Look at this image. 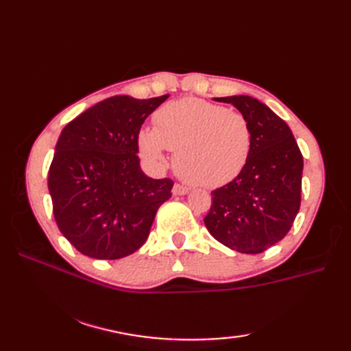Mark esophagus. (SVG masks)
<instances>
[{
    "label": "esophagus",
    "instance_id": "esophagus-1",
    "mask_svg": "<svg viewBox=\"0 0 351 351\" xmlns=\"http://www.w3.org/2000/svg\"><path fill=\"white\" fill-rule=\"evenodd\" d=\"M189 191H190L189 187H184V185H181V184H175L173 189H171V193H173L175 196H184V195H187Z\"/></svg>",
    "mask_w": 351,
    "mask_h": 351
}]
</instances>
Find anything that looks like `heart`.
<instances>
[{
	"mask_svg": "<svg viewBox=\"0 0 351 351\" xmlns=\"http://www.w3.org/2000/svg\"><path fill=\"white\" fill-rule=\"evenodd\" d=\"M154 122L155 128L138 134L140 152L154 162L164 161V149L175 152V171L191 185L221 187L240 175L249 161L253 132L240 111L184 98L164 104Z\"/></svg>",
	"mask_w": 351,
	"mask_h": 351,
	"instance_id": "1",
	"label": "heart"
}]
</instances>
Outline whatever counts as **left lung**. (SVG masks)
<instances>
[{"label":"left lung","mask_w":351,"mask_h":351,"mask_svg":"<svg viewBox=\"0 0 351 351\" xmlns=\"http://www.w3.org/2000/svg\"><path fill=\"white\" fill-rule=\"evenodd\" d=\"M249 119V161L229 184L211 191L204 219L219 243L240 253H261L288 234L300 210L303 156L289 126L252 96L215 98Z\"/></svg>","instance_id":"obj_1"}]
</instances>
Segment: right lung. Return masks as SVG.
I'll return each mask as SVG.
<instances>
[{
    "mask_svg": "<svg viewBox=\"0 0 351 351\" xmlns=\"http://www.w3.org/2000/svg\"><path fill=\"white\" fill-rule=\"evenodd\" d=\"M169 95L111 96L64 126L48 171L57 226L73 247L96 259H121L147 240L173 181L140 169L138 132Z\"/></svg>",
    "mask_w": 351,
    "mask_h": 351,
    "instance_id": "1",
    "label": "right lung"
}]
</instances>
